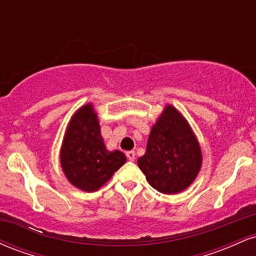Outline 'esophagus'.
I'll return each mask as SVG.
<instances>
[{
  "instance_id": "obj_1",
  "label": "esophagus",
  "mask_w": 256,
  "mask_h": 256,
  "mask_svg": "<svg viewBox=\"0 0 256 256\" xmlns=\"http://www.w3.org/2000/svg\"><path fill=\"white\" fill-rule=\"evenodd\" d=\"M126 156L130 161H134V156H136V154H134V150H130V152H126Z\"/></svg>"
}]
</instances>
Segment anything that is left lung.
<instances>
[{
    "mask_svg": "<svg viewBox=\"0 0 256 256\" xmlns=\"http://www.w3.org/2000/svg\"><path fill=\"white\" fill-rule=\"evenodd\" d=\"M201 161V149L189 124L176 108L167 106L152 126L138 167L154 189L170 195L192 183Z\"/></svg>",
    "mask_w": 256,
    "mask_h": 256,
    "instance_id": "left-lung-1",
    "label": "left lung"
}]
</instances>
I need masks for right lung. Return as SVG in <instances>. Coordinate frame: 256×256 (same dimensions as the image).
Listing matches in <instances>:
<instances>
[{
	"instance_id": "right-lung-1",
	"label": "right lung",
	"mask_w": 256,
	"mask_h": 256,
	"mask_svg": "<svg viewBox=\"0 0 256 256\" xmlns=\"http://www.w3.org/2000/svg\"><path fill=\"white\" fill-rule=\"evenodd\" d=\"M125 161L122 152L106 149L92 106L82 107L70 122L61 149L67 179L84 192H96Z\"/></svg>"
}]
</instances>
